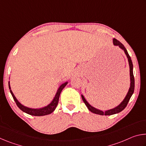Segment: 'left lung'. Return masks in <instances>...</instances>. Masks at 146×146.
Here are the masks:
<instances>
[{
    "label": "left lung",
    "mask_w": 146,
    "mask_h": 146,
    "mask_svg": "<svg viewBox=\"0 0 146 146\" xmlns=\"http://www.w3.org/2000/svg\"><path fill=\"white\" fill-rule=\"evenodd\" d=\"M113 45L115 46H118L121 49H122V50H123V52L125 53V55L127 56L128 63H129V66L130 86L126 95H125V97H124V98H123L122 102H121L118 106H116V107L113 108L112 109H110V110H106L105 111H103L102 110H98V109L95 108V107H93V106L90 105V104L88 103V101L86 100V98H84V95H81V97H82L84 102L85 103V104L86 106H87L88 110H90L91 112L95 113V114H97V115H111L117 114V113H118L122 111L123 110H124V108L126 107L127 103L129 102L130 98L131 97V96L133 94V92H134V90H135V78H134V76H133V62H132L130 56L129 55V54H128L127 49H125L124 46H123L120 42L117 40L116 38H113Z\"/></svg>",
    "instance_id": "8db88e82"
}]
</instances>
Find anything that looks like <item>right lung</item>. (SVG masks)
Returning a JSON list of instances; mask_svg holds the SVG:
<instances>
[{"instance_id":"1","label":"right lung","mask_w":146,"mask_h":146,"mask_svg":"<svg viewBox=\"0 0 146 146\" xmlns=\"http://www.w3.org/2000/svg\"><path fill=\"white\" fill-rule=\"evenodd\" d=\"M68 82H65L63 84H62L59 86L57 91H56V93L55 94V97L53 98V99L48 105H47L46 106H44V107L40 108H31L27 107V106H25L23 104H22L18 100H17V98L15 97V95L13 94V91H11L10 82H9V81L8 82L9 91H10V93L11 94L12 97L13 98L15 102H16L17 106L20 108V110H21L23 112L27 113V114H29L33 116H39V117H40V116L49 115L55 111L56 106L58 105L59 97H60L61 91H62V90L64 88H65V86L68 84Z\"/></svg>"}]
</instances>
